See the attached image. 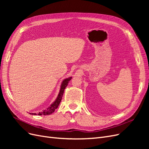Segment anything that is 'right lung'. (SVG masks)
Instances as JSON below:
<instances>
[{"instance_id":"add662e5","label":"right lung","mask_w":149,"mask_h":149,"mask_svg":"<svg viewBox=\"0 0 149 149\" xmlns=\"http://www.w3.org/2000/svg\"><path fill=\"white\" fill-rule=\"evenodd\" d=\"M72 78V77H70V78H68L65 79H64L63 81V82L61 84V88L60 89V92L59 94H58V95L56 99V100L54 101L52 104L50 105V106H49L48 108L45 110L43 111L42 112H38V114H36V113H31L32 115H39V116H42V115H49L52 114L53 112H55V109H57L58 106H59L60 103L62 100V97L63 95V93H64V91H65V89L66 88V87L68 86V84L69 81L71 80V79ZM31 114V113H30Z\"/></svg>"}]
</instances>
